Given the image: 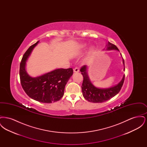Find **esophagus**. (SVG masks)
Returning <instances> with one entry per match:
<instances>
[{
	"instance_id": "34e87169",
	"label": "esophagus",
	"mask_w": 147,
	"mask_h": 147,
	"mask_svg": "<svg viewBox=\"0 0 147 147\" xmlns=\"http://www.w3.org/2000/svg\"><path fill=\"white\" fill-rule=\"evenodd\" d=\"M73 70H74V72H78L79 71V69L78 67H76Z\"/></svg>"
}]
</instances>
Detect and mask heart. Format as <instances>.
Masks as SVG:
<instances>
[{
    "mask_svg": "<svg viewBox=\"0 0 147 147\" xmlns=\"http://www.w3.org/2000/svg\"><path fill=\"white\" fill-rule=\"evenodd\" d=\"M85 47H86V45H83V46H82V48H85ZM92 51H93V49H92V48H91V49H90V51H91V52H92Z\"/></svg>",
    "mask_w": 147,
    "mask_h": 147,
    "instance_id": "b5f03b06",
    "label": "heart"
}]
</instances>
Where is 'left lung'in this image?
Masks as SVG:
<instances>
[{
	"label": "left lung",
	"mask_w": 147,
	"mask_h": 147,
	"mask_svg": "<svg viewBox=\"0 0 147 147\" xmlns=\"http://www.w3.org/2000/svg\"><path fill=\"white\" fill-rule=\"evenodd\" d=\"M107 50L116 49L118 48L113 44L108 42ZM123 63L125 66V61L123 58ZM87 66L84 65L80 68V71L83 76V81L82 85V90L84 98L88 101L94 103H101L106 101L117 95L121 90L124 83L125 75L123 76L122 80L117 85L107 89H100L95 87L90 82L87 74ZM124 70L125 68H124Z\"/></svg>",
	"instance_id": "1"
}]
</instances>
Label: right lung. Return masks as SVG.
Wrapping results in <instances>:
<instances>
[{"mask_svg":"<svg viewBox=\"0 0 147 147\" xmlns=\"http://www.w3.org/2000/svg\"><path fill=\"white\" fill-rule=\"evenodd\" d=\"M38 41L31 46L24 53L20 64V79L24 90L30 98L43 103L59 101L63 97L65 86L73 75L71 68L57 69L42 76L32 78L25 70L26 61Z\"/></svg>","mask_w":147,"mask_h":147,"instance_id":"obj_1","label":"right lung"}]
</instances>
